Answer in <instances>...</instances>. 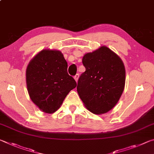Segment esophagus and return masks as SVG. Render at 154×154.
Wrapping results in <instances>:
<instances>
[{
	"instance_id": "34e87169",
	"label": "esophagus",
	"mask_w": 154,
	"mask_h": 154,
	"mask_svg": "<svg viewBox=\"0 0 154 154\" xmlns=\"http://www.w3.org/2000/svg\"><path fill=\"white\" fill-rule=\"evenodd\" d=\"M79 74H76L75 75V77H74V79H75V80L76 81V82H77V81H78V79H79Z\"/></svg>"
}]
</instances>
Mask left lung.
I'll use <instances>...</instances> for the list:
<instances>
[{
	"label": "left lung",
	"mask_w": 154,
	"mask_h": 154,
	"mask_svg": "<svg viewBox=\"0 0 154 154\" xmlns=\"http://www.w3.org/2000/svg\"><path fill=\"white\" fill-rule=\"evenodd\" d=\"M82 62L85 71L78 80V94L94 114L107 113L116 105L124 90L126 70L123 62L103 45L85 54Z\"/></svg>",
	"instance_id": "left-lung-1"
}]
</instances>
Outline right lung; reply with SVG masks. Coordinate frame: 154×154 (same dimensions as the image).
<instances>
[{
  "mask_svg": "<svg viewBox=\"0 0 154 154\" xmlns=\"http://www.w3.org/2000/svg\"><path fill=\"white\" fill-rule=\"evenodd\" d=\"M68 64L62 52L45 49L30 60L26 71L28 94L41 111L53 113L60 107L77 83L67 72Z\"/></svg>",
  "mask_w": 154,
  "mask_h": 154,
  "instance_id": "right-lung-1",
  "label": "right lung"
}]
</instances>
